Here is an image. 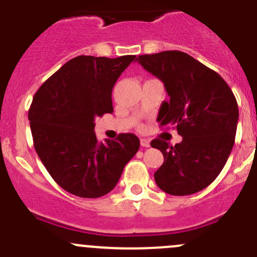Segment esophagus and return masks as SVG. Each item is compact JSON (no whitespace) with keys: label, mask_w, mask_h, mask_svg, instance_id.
<instances>
[{"label":"esophagus","mask_w":257,"mask_h":257,"mask_svg":"<svg viewBox=\"0 0 257 257\" xmlns=\"http://www.w3.org/2000/svg\"><path fill=\"white\" fill-rule=\"evenodd\" d=\"M141 145L144 148H148L150 147V142L148 139H141Z\"/></svg>","instance_id":"34e87169"}]
</instances>
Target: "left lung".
<instances>
[{
  "label": "left lung",
  "mask_w": 257,
  "mask_h": 257,
  "mask_svg": "<svg viewBox=\"0 0 257 257\" xmlns=\"http://www.w3.org/2000/svg\"><path fill=\"white\" fill-rule=\"evenodd\" d=\"M137 61L164 83L170 97L160 107V126L183 137L174 147L159 138L150 143L164 155L155 183L170 195L198 193L216 179L234 147L236 98L220 74L184 52L143 54Z\"/></svg>",
  "instance_id": "1"
}]
</instances>
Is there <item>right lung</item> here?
Segmentation results:
<instances>
[{"label": "right lung", "mask_w": 257, "mask_h": 257, "mask_svg": "<svg viewBox=\"0 0 257 257\" xmlns=\"http://www.w3.org/2000/svg\"><path fill=\"white\" fill-rule=\"evenodd\" d=\"M137 56H78L38 88L28 110L33 145L53 180L79 198L113 190L139 149L138 137L119 134L99 142L95 116L113 112L116 79Z\"/></svg>", "instance_id": "right-lung-1"}]
</instances>
